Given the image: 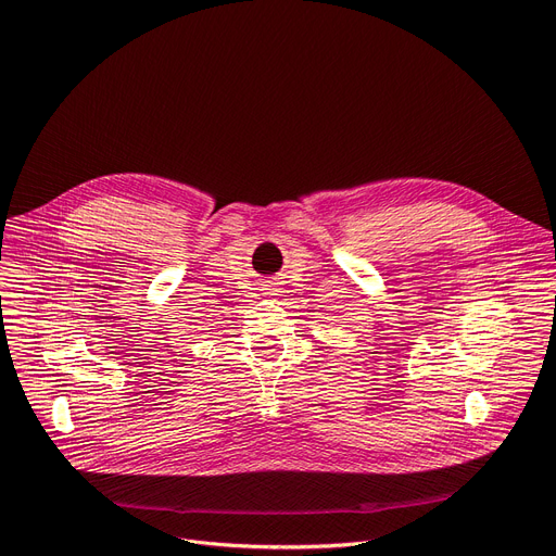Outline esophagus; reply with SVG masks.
Masks as SVG:
<instances>
[{
    "instance_id": "1",
    "label": "esophagus",
    "mask_w": 556,
    "mask_h": 556,
    "mask_svg": "<svg viewBox=\"0 0 556 556\" xmlns=\"http://www.w3.org/2000/svg\"><path fill=\"white\" fill-rule=\"evenodd\" d=\"M264 294H277V290L270 288V286H266V288H264Z\"/></svg>"
}]
</instances>
